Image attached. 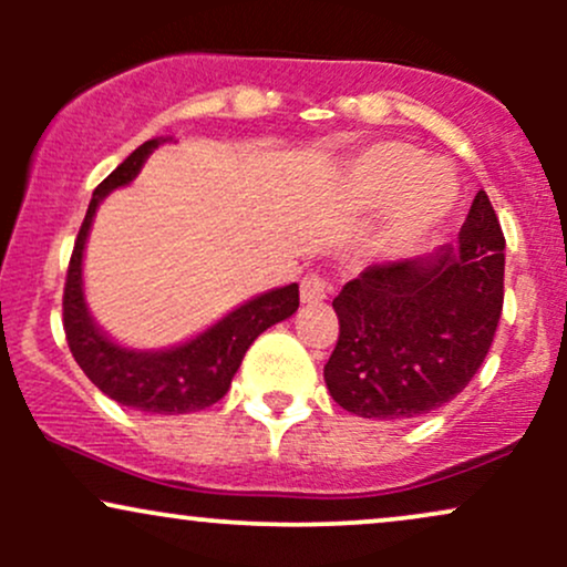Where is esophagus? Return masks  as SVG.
Wrapping results in <instances>:
<instances>
[{
	"mask_svg": "<svg viewBox=\"0 0 567 567\" xmlns=\"http://www.w3.org/2000/svg\"><path fill=\"white\" fill-rule=\"evenodd\" d=\"M328 292H330V285L324 282L322 277H317V275L303 277V282H301V301L303 303H320L328 298Z\"/></svg>",
	"mask_w": 567,
	"mask_h": 567,
	"instance_id": "obj_1",
	"label": "esophagus"
}]
</instances>
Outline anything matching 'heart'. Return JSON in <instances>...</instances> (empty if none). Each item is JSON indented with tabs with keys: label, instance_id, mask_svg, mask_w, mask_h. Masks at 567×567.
Masks as SVG:
<instances>
[{
	"label": "heart",
	"instance_id": "heart-1",
	"mask_svg": "<svg viewBox=\"0 0 567 567\" xmlns=\"http://www.w3.org/2000/svg\"><path fill=\"white\" fill-rule=\"evenodd\" d=\"M349 197L360 213L381 210L373 250L383 261L413 256L451 216L458 178L447 162L405 141H379L349 165Z\"/></svg>",
	"mask_w": 567,
	"mask_h": 567
}]
</instances>
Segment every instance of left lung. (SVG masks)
I'll return each mask as SVG.
<instances>
[{"label":"left lung","mask_w":567,"mask_h":567,"mask_svg":"<svg viewBox=\"0 0 567 567\" xmlns=\"http://www.w3.org/2000/svg\"><path fill=\"white\" fill-rule=\"evenodd\" d=\"M504 306V234L477 192L458 239L368 266L333 298L338 343L324 365L333 400L362 419H419L483 365Z\"/></svg>","instance_id":"1"}]
</instances>
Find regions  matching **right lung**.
I'll use <instances>...</instances> for the list:
<instances>
[{"label": "right lung", "instance_id": "right-lung-1", "mask_svg": "<svg viewBox=\"0 0 567 567\" xmlns=\"http://www.w3.org/2000/svg\"><path fill=\"white\" fill-rule=\"evenodd\" d=\"M171 138H152L135 148L116 171L93 192L87 216L76 234L71 252L66 290H63V328L76 365L103 394L120 405L152 415H181L205 410L229 392L234 373L243 365L245 351L271 324L288 320L298 311V285L266 290L239 303L188 341L167 349H130L114 341L84 298V245L101 202L116 188L138 178L143 162L154 148Z\"/></svg>", "mask_w": 567, "mask_h": 567}]
</instances>
